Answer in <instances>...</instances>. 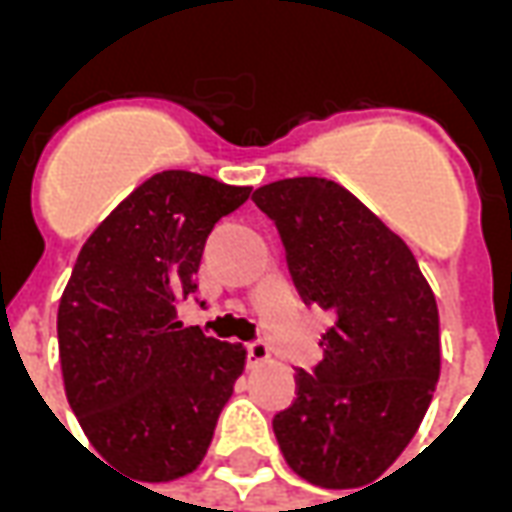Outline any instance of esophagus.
I'll list each match as a JSON object with an SVG mask.
<instances>
[{
    "label": "esophagus",
    "mask_w": 512,
    "mask_h": 512,
    "mask_svg": "<svg viewBox=\"0 0 512 512\" xmlns=\"http://www.w3.org/2000/svg\"><path fill=\"white\" fill-rule=\"evenodd\" d=\"M246 351H249V365L252 367H260L271 362V348H268L263 340H255V343L246 345Z\"/></svg>",
    "instance_id": "1"
}]
</instances>
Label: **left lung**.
Here are the masks:
<instances>
[{
	"instance_id": "obj_1",
	"label": "left lung",
	"mask_w": 512,
	"mask_h": 512,
	"mask_svg": "<svg viewBox=\"0 0 512 512\" xmlns=\"http://www.w3.org/2000/svg\"><path fill=\"white\" fill-rule=\"evenodd\" d=\"M252 200L277 224L301 299L334 318L321 365L296 370L274 417L279 450L307 483L362 488L406 450L436 392V296L406 241L340 183L274 180Z\"/></svg>"
}]
</instances>
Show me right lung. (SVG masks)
<instances>
[{"label":"right lung","instance_id":"1","mask_svg":"<svg viewBox=\"0 0 512 512\" xmlns=\"http://www.w3.org/2000/svg\"><path fill=\"white\" fill-rule=\"evenodd\" d=\"M186 169L139 183L76 257L57 310L65 395L84 436L139 483L194 472L246 348L178 321L213 224L249 200ZM136 483V485H139Z\"/></svg>","mask_w":512,"mask_h":512}]
</instances>
